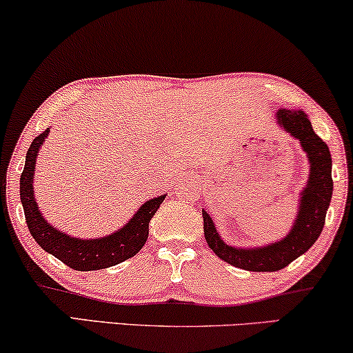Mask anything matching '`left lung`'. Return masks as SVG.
I'll return each mask as SVG.
<instances>
[{"label": "left lung", "mask_w": 353, "mask_h": 353, "mask_svg": "<svg viewBox=\"0 0 353 353\" xmlns=\"http://www.w3.org/2000/svg\"><path fill=\"white\" fill-rule=\"evenodd\" d=\"M276 122L284 132L301 141L302 151L307 154V161L310 163L308 181L301 194L297 219L294 220L288 236L278 243L262 248H234L220 238L210 215L202 209L204 236L209 248L226 263L248 272H278L305 254L321 234L332 196L330 148L313 132L305 112L279 108Z\"/></svg>", "instance_id": "obj_1"}]
</instances>
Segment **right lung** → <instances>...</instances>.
<instances>
[{
    "label": "right lung",
    "instance_id": "add662e5",
    "mask_svg": "<svg viewBox=\"0 0 353 353\" xmlns=\"http://www.w3.org/2000/svg\"><path fill=\"white\" fill-rule=\"evenodd\" d=\"M48 134H50V128H46L32 141L26 156V167H23L21 175V201L28 231H30L33 239L48 254H52L67 267L79 270V272H91V270L114 267V265L122 263L123 260L138 254L143 245L146 244L149 221H151L154 214L165 199V194L144 202L123 228L117 230L109 236H104V238H72V236L52 228L43 219L41 212L37 205L35 196H33L35 194L33 192V178H35L37 156Z\"/></svg>",
    "mask_w": 353,
    "mask_h": 353
}]
</instances>
